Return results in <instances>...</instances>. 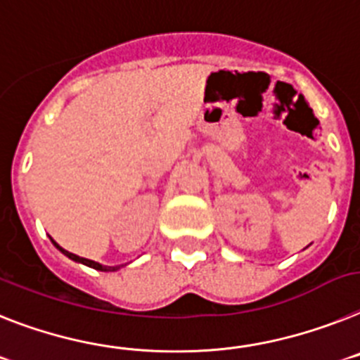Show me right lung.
<instances>
[{"label":"right lung","instance_id":"obj_1","mask_svg":"<svg viewBox=\"0 0 360 360\" xmlns=\"http://www.w3.org/2000/svg\"><path fill=\"white\" fill-rule=\"evenodd\" d=\"M50 240L54 243V246L59 250V252H61V254H65L68 259H72V261L81 262V264H86V266L94 268V270H99V271H115V270H120V266H103V264H99V262H96V261H90V259L79 257V255H76V254H70V252H67V250L61 248V246H59L54 239H50Z\"/></svg>","mask_w":360,"mask_h":360}]
</instances>
